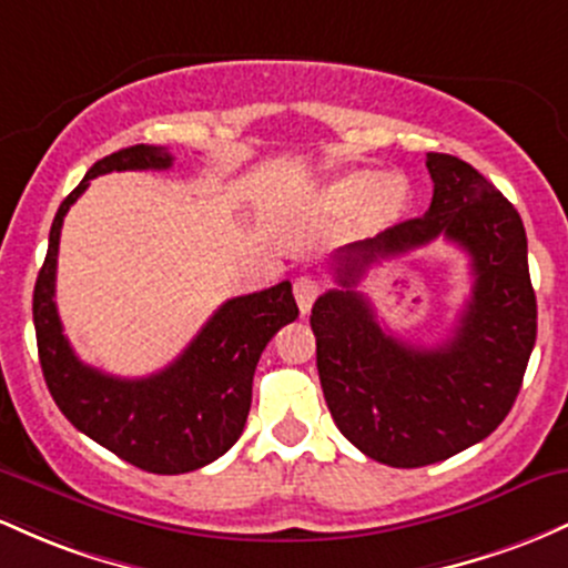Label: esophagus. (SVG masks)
Listing matches in <instances>:
<instances>
[{"mask_svg": "<svg viewBox=\"0 0 568 568\" xmlns=\"http://www.w3.org/2000/svg\"><path fill=\"white\" fill-rule=\"evenodd\" d=\"M292 292H295V301H297V308H301V314H308L311 305H314L316 297L322 295V284H318V278L314 276H297Z\"/></svg>", "mask_w": 568, "mask_h": 568, "instance_id": "34e87169", "label": "esophagus"}]
</instances>
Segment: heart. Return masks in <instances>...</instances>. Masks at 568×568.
Masks as SVG:
<instances>
[{"label":"heart","mask_w":568,"mask_h":568,"mask_svg":"<svg viewBox=\"0 0 568 568\" xmlns=\"http://www.w3.org/2000/svg\"><path fill=\"white\" fill-rule=\"evenodd\" d=\"M410 199V184L403 174L378 176V171H348L327 187V201L337 209H352L367 201L369 220H392Z\"/></svg>","instance_id":"1"}]
</instances>
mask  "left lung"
I'll return each mask as SVG.
<instances>
[{"label":"left lung","instance_id":"obj_1","mask_svg":"<svg viewBox=\"0 0 568 568\" xmlns=\"http://www.w3.org/2000/svg\"><path fill=\"white\" fill-rule=\"evenodd\" d=\"M435 195L424 216L337 252V290L311 311L316 367L337 429L362 454L413 469L486 439L518 397L537 341L520 214L480 171L454 155H426ZM443 234L470 254L474 295L437 349L386 334L353 290L375 258L420 248Z\"/></svg>","mask_w":568,"mask_h":568}]
</instances>
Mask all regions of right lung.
<instances>
[{
	"instance_id": "obj_1",
	"label": "right lung",
	"mask_w": 568,
	"mask_h": 568,
	"mask_svg": "<svg viewBox=\"0 0 568 568\" xmlns=\"http://www.w3.org/2000/svg\"><path fill=\"white\" fill-rule=\"evenodd\" d=\"M171 163L174 158L163 146L133 144L91 165L55 212L31 305L44 384L59 410L82 435L155 475L193 473L233 448L250 416L260 354L284 324L297 318L292 284L282 282L222 303L193 343L155 375L114 378L78 359L53 301L63 216L95 176L163 171Z\"/></svg>"
}]
</instances>
